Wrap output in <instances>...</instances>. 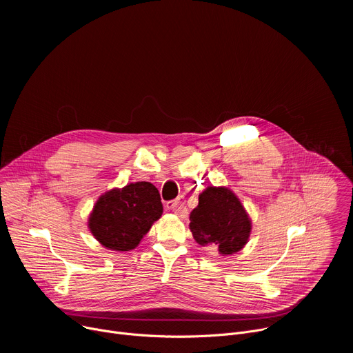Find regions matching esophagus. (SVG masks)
<instances>
[{
	"mask_svg": "<svg viewBox=\"0 0 353 353\" xmlns=\"http://www.w3.org/2000/svg\"><path fill=\"white\" fill-rule=\"evenodd\" d=\"M166 208H168L169 211H173V212H174L176 215H179L180 218H184V216L187 215V210H185V207H184V201H183L181 196H179V198L170 201V203H168V204H166Z\"/></svg>",
	"mask_w": 353,
	"mask_h": 353,
	"instance_id": "1",
	"label": "esophagus"
}]
</instances>
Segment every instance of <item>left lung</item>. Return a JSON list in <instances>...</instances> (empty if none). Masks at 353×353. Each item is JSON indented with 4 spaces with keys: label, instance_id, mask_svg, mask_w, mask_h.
<instances>
[{
    "label": "left lung",
    "instance_id": "8db88e82",
    "mask_svg": "<svg viewBox=\"0 0 353 353\" xmlns=\"http://www.w3.org/2000/svg\"><path fill=\"white\" fill-rule=\"evenodd\" d=\"M251 219L239 196L225 185H208L190 214V230L199 245H214L221 256L239 253L248 243Z\"/></svg>",
    "mask_w": 353,
    "mask_h": 353
}]
</instances>
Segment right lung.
<instances>
[{
  "mask_svg": "<svg viewBox=\"0 0 353 353\" xmlns=\"http://www.w3.org/2000/svg\"><path fill=\"white\" fill-rule=\"evenodd\" d=\"M162 214L158 188L152 183L137 181L100 195L89 214L88 228L105 248L130 251Z\"/></svg>",
  "mask_w": 353,
  "mask_h": 353,
  "instance_id": "add662e5",
  "label": "right lung"
}]
</instances>
